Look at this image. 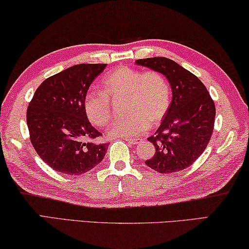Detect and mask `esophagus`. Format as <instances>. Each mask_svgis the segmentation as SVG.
I'll return each instance as SVG.
<instances>
[{"label": "esophagus", "instance_id": "obj_1", "mask_svg": "<svg viewBox=\"0 0 249 249\" xmlns=\"http://www.w3.org/2000/svg\"><path fill=\"white\" fill-rule=\"evenodd\" d=\"M125 141H127L128 143H131V144H139L140 142H141V140L140 139H125Z\"/></svg>", "mask_w": 249, "mask_h": 249}]
</instances>
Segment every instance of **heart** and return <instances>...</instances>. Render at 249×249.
<instances>
[{
  "mask_svg": "<svg viewBox=\"0 0 249 249\" xmlns=\"http://www.w3.org/2000/svg\"><path fill=\"white\" fill-rule=\"evenodd\" d=\"M125 98L127 117L114 122L108 129L112 137H134L160 124L166 116L172 102L167 78L157 71H142L120 66L102 80V92H89L84 110L94 126L103 127L112 117L110 101Z\"/></svg>",
  "mask_w": 249,
  "mask_h": 249,
  "instance_id": "obj_1",
  "label": "heart"
}]
</instances>
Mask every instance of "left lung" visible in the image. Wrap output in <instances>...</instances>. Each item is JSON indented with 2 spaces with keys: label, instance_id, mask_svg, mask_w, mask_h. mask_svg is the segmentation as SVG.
Instances as JSON below:
<instances>
[{
  "label": "left lung",
  "instance_id": "obj_1",
  "mask_svg": "<svg viewBox=\"0 0 249 249\" xmlns=\"http://www.w3.org/2000/svg\"><path fill=\"white\" fill-rule=\"evenodd\" d=\"M136 64L166 76L173 93L166 116L147 139L155 154L145 164L161 174L183 171L202 155L211 140L216 114L214 101L198 77L169 58H143Z\"/></svg>",
  "mask_w": 249,
  "mask_h": 249
}]
</instances>
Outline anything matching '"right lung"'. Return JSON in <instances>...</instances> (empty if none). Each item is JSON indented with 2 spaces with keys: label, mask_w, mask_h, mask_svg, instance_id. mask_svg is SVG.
I'll return each instance as SVG.
<instances>
[{
  "label": "right lung",
  "mask_w": 249,
  "mask_h": 249,
  "mask_svg": "<svg viewBox=\"0 0 249 249\" xmlns=\"http://www.w3.org/2000/svg\"><path fill=\"white\" fill-rule=\"evenodd\" d=\"M106 64H77L51 76L35 90L26 112L30 139L37 155L56 172L80 175L95 167L107 143L89 123L84 97Z\"/></svg>",
  "instance_id": "1"
}]
</instances>
